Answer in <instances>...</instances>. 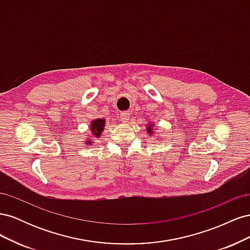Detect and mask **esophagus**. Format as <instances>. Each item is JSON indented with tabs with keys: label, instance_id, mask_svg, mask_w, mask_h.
I'll use <instances>...</instances> for the list:
<instances>
[{
	"label": "esophagus",
	"instance_id": "1",
	"mask_svg": "<svg viewBox=\"0 0 250 250\" xmlns=\"http://www.w3.org/2000/svg\"><path fill=\"white\" fill-rule=\"evenodd\" d=\"M129 118H130V113L127 112V111L122 112V113H121V116H120V120L122 121L123 123H127L128 121H129Z\"/></svg>",
	"mask_w": 250,
	"mask_h": 250
}]
</instances>
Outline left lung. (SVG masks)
Wrapping results in <instances>:
<instances>
[{"label": "left lung", "mask_w": 250, "mask_h": 250, "mask_svg": "<svg viewBox=\"0 0 250 250\" xmlns=\"http://www.w3.org/2000/svg\"><path fill=\"white\" fill-rule=\"evenodd\" d=\"M155 126V124L154 123H152V122H149L148 124H147V126H146V131H147V133L149 134V135H151V137H154V135H157L155 132H154V130H153V127Z\"/></svg>", "instance_id": "left-lung-1"}]
</instances>
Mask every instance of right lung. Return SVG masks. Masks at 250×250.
<instances>
[{
  "mask_svg": "<svg viewBox=\"0 0 250 250\" xmlns=\"http://www.w3.org/2000/svg\"><path fill=\"white\" fill-rule=\"evenodd\" d=\"M105 119H95L93 120L92 122L89 124V130H90V134H87V137L84 141V143L86 144L87 146L89 145H94L95 144V140L100 139L101 134L104 131V127H105Z\"/></svg>",
  "mask_w": 250,
  "mask_h": 250,
  "instance_id": "1",
  "label": "right lung"
}]
</instances>
